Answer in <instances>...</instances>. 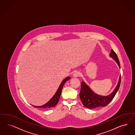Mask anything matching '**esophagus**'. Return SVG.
Listing matches in <instances>:
<instances>
[{
  "mask_svg": "<svg viewBox=\"0 0 135 135\" xmlns=\"http://www.w3.org/2000/svg\"><path fill=\"white\" fill-rule=\"evenodd\" d=\"M73 76L75 77V78H76V77H78V76H80V73L79 72V71H75L74 73V74H73Z\"/></svg>",
  "mask_w": 135,
  "mask_h": 135,
  "instance_id": "esophagus-1",
  "label": "esophagus"
}]
</instances>
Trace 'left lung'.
Returning <instances> with one entry per match:
<instances>
[{
    "instance_id": "8db88e82",
    "label": "left lung",
    "mask_w": 135,
    "mask_h": 135,
    "mask_svg": "<svg viewBox=\"0 0 135 135\" xmlns=\"http://www.w3.org/2000/svg\"><path fill=\"white\" fill-rule=\"evenodd\" d=\"M110 57H113L117 62L120 69V65L118 59L117 55L113 50H111L110 54ZM121 75L120 76L117 85L114 91L109 95L106 96L98 95L95 94L83 81L81 83V90L79 93V97L83 105L88 108L93 109L101 107H104L112 100L116 95L121 84Z\"/></svg>"
}]
</instances>
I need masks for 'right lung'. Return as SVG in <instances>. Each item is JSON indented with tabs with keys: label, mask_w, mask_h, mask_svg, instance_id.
Segmentation results:
<instances>
[{
	"label": "right lung",
	"mask_w": 135,
	"mask_h": 135,
	"mask_svg": "<svg viewBox=\"0 0 135 135\" xmlns=\"http://www.w3.org/2000/svg\"><path fill=\"white\" fill-rule=\"evenodd\" d=\"M70 78L69 76L67 77L62 81V83H61V85H60V86L59 87L55 94L52 97V99L50 100L48 102H47L46 104L43 105L42 106H34V105H32V106L33 107H34L35 108H38L40 109H50V108H52V107H55L57 104V103L59 102V100L60 99L61 90H62V87H63L64 84L65 83L66 81H68L69 79H70Z\"/></svg>",
	"instance_id": "add662e5"
}]
</instances>
